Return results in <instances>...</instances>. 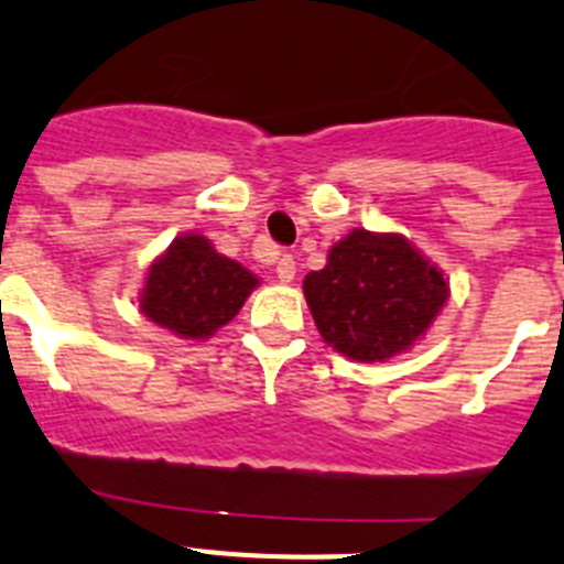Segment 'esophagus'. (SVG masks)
<instances>
[{
  "label": "esophagus",
  "instance_id": "esophagus-1",
  "mask_svg": "<svg viewBox=\"0 0 564 564\" xmlns=\"http://www.w3.org/2000/svg\"><path fill=\"white\" fill-rule=\"evenodd\" d=\"M275 272L283 283H289L294 278V258L292 256H281L275 261Z\"/></svg>",
  "mask_w": 564,
  "mask_h": 564
}]
</instances>
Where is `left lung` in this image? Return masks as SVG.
<instances>
[{
  "instance_id": "1",
  "label": "left lung",
  "mask_w": 564,
  "mask_h": 564,
  "mask_svg": "<svg viewBox=\"0 0 564 564\" xmlns=\"http://www.w3.org/2000/svg\"><path fill=\"white\" fill-rule=\"evenodd\" d=\"M308 308L332 348L359 362L408 351L446 303V281L402 236L354 230L303 281Z\"/></svg>"
}]
</instances>
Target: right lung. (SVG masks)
Wrapping results in <instances>:
<instances>
[{"label":"right lung","mask_w":564,"mask_h":564,"mask_svg":"<svg viewBox=\"0 0 564 564\" xmlns=\"http://www.w3.org/2000/svg\"><path fill=\"white\" fill-rule=\"evenodd\" d=\"M256 283L252 272L219 256L207 238L182 236L151 263L140 308L162 328L202 339L236 317Z\"/></svg>","instance_id":"1"}]
</instances>
